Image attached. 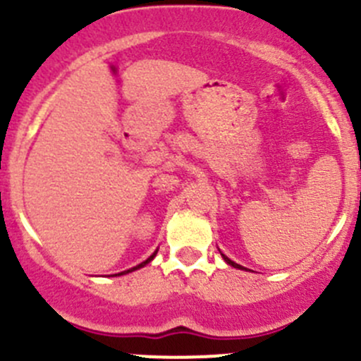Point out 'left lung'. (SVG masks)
Segmentation results:
<instances>
[{"label": "left lung", "mask_w": 361, "mask_h": 361, "mask_svg": "<svg viewBox=\"0 0 361 361\" xmlns=\"http://www.w3.org/2000/svg\"><path fill=\"white\" fill-rule=\"evenodd\" d=\"M224 258H225V262H227V264H228V265H232V267H235V269H245V267H243V265L235 264V262H232V260H231V258H227V257H225V255H224Z\"/></svg>", "instance_id": "8db88e82"}]
</instances>
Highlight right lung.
<instances>
[{
	"label": "right lung",
	"mask_w": 361,
	"mask_h": 361,
	"mask_svg": "<svg viewBox=\"0 0 361 361\" xmlns=\"http://www.w3.org/2000/svg\"><path fill=\"white\" fill-rule=\"evenodd\" d=\"M154 257H155V253H154V255H152V257H150V258H147V260H145V262H141V264H140V265H136V267L129 269V271H123V272H120V274H127V272H133V271H136V269L143 267V265H147V264H148V262H150V260H152V258H154Z\"/></svg>",
	"instance_id": "1"
}]
</instances>
